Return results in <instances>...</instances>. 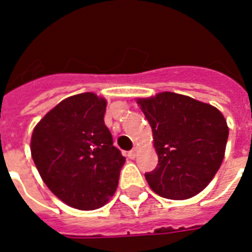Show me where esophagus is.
<instances>
[{
	"instance_id": "34e87169",
	"label": "esophagus",
	"mask_w": 252,
	"mask_h": 252,
	"mask_svg": "<svg viewBox=\"0 0 252 252\" xmlns=\"http://www.w3.org/2000/svg\"><path fill=\"white\" fill-rule=\"evenodd\" d=\"M136 156H137V148H133L132 151L128 152V157H129V158H134Z\"/></svg>"
}]
</instances>
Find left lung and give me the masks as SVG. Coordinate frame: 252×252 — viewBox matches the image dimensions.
Wrapping results in <instances>:
<instances>
[{"instance_id": "8db88e82", "label": "left lung", "mask_w": 252, "mask_h": 252, "mask_svg": "<svg viewBox=\"0 0 252 252\" xmlns=\"http://www.w3.org/2000/svg\"><path fill=\"white\" fill-rule=\"evenodd\" d=\"M149 122L158 156L155 170L145 173L156 194L188 199L206 188L224 157L228 126L213 105L174 92L137 99Z\"/></svg>"}]
</instances>
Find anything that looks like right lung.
Returning <instances> with one entry per match:
<instances>
[{
	"label": "right lung",
	"instance_id": "obj_1",
	"mask_svg": "<svg viewBox=\"0 0 252 252\" xmlns=\"http://www.w3.org/2000/svg\"><path fill=\"white\" fill-rule=\"evenodd\" d=\"M105 107L107 100L92 92L70 96L32 130V157L42 180L74 209L104 206L126 162L104 124Z\"/></svg>",
	"mask_w": 252,
	"mask_h": 252
}]
</instances>
